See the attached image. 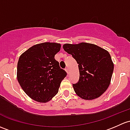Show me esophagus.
<instances>
[{
  "label": "esophagus",
  "mask_w": 130,
  "mask_h": 130,
  "mask_svg": "<svg viewBox=\"0 0 130 130\" xmlns=\"http://www.w3.org/2000/svg\"><path fill=\"white\" fill-rule=\"evenodd\" d=\"M65 71H66L67 73L68 74H69V73H70V72H69V68H66V69H65Z\"/></svg>",
  "instance_id": "obj_1"
}]
</instances>
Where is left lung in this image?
I'll return each mask as SVG.
<instances>
[{
	"mask_svg": "<svg viewBox=\"0 0 130 130\" xmlns=\"http://www.w3.org/2000/svg\"><path fill=\"white\" fill-rule=\"evenodd\" d=\"M63 48L78 64L80 77L73 84L76 95L84 100L100 96L111 82L114 65L108 52L91 43H66Z\"/></svg>",
	"mask_w": 130,
	"mask_h": 130,
	"instance_id": "left-lung-1",
	"label": "left lung"
}]
</instances>
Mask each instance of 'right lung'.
<instances>
[{
	"instance_id": "obj_1",
	"label": "right lung",
	"mask_w": 130,
	"mask_h": 130,
	"mask_svg": "<svg viewBox=\"0 0 130 130\" xmlns=\"http://www.w3.org/2000/svg\"><path fill=\"white\" fill-rule=\"evenodd\" d=\"M60 48V43L45 42L29 48L19 57L17 80L25 93L35 101H50L67 75L54 58Z\"/></svg>"
}]
</instances>
